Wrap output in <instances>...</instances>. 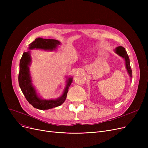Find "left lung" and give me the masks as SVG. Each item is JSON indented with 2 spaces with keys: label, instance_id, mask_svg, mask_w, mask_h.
<instances>
[{
  "label": "left lung",
  "instance_id": "8db88e82",
  "mask_svg": "<svg viewBox=\"0 0 148 148\" xmlns=\"http://www.w3.org/2000/svg\"><path fill=\"white\" fill-rule=\"evenodd\" d=\"M114 51L116 54H118L119 56L125 59V66L127 70V72L130 75V77H132V70L130 66V58L128 57V54L125 50V48H123L122 46H119L118 47H116L114 50Z\"/></svg>",
  "mask_w": 148,
  "mask_h": 148
}]
</instances>
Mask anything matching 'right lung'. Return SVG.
<instances>
[{"instance_id":"obj_1","label":"right lung","mask_w":148,"mask_h":148,"mask_svg":"<svg viewBox=\"0 0 148 148\" xmlns=\"http://www.w3.org/2000/svg\"><path fill=\"white\" fill-rule=\"evenodd\" d=\"M60 42L56 40L36 38L29 44V49H42L44 50H53L56 49ZM30 51L24 52L20 62V71L18 74V83L20 89L27 101L34 107L40 110H48L63 104L66 98L68 89L73 82V77L67 79L66 84L63 94L56 99H42L38 97L35 89L32 83V79L29 71V65L31 62Z\"/></svg>"}]
</instances>
